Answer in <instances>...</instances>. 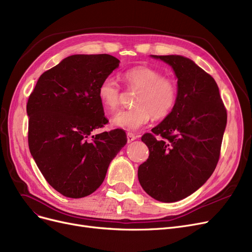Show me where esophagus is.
I'll list each match as a JSON object with an SVG mask.
<instances>
[{
    "instance_id": "esophagus-1",
    "label": "esophagus",
    "mask_w": 252,
    "mask_h": 252,
    "mask_svg": "<svg viewBox=\"0 0 252 252\" xmlns=\"http://www.w3.org/2000/svg\"><path fill=\"white\" fill-rule=\"evenodd\" d=\"M126 138H127V142H128V143H130V142H133L134 140L137 139V137H136L134 134H132V133H127V134H126Z\"/></svg>"
}]
</instances>
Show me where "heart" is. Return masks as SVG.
Returning <instances> with one entry per match:
<instances>
[{
	"instance_id": "heart-1",
	"label": "heart",
	"mask_w": 252,
	"mask_h": 252,
	"mask_svg": "<svg viewBox=\"0 0 252 252\" xmlns=\"http://www.w3.org/2000/svg\"><path fill=\"white\" fill-rule=\"evenodd\" d=\"M123 79L130 89L139 90L132 109L120 110L111 118L113 126L126 130H137L157 119L167 117L177 102V86L173 80L162 77L160 72L144 65L126 70ZM120 86L112 78H105L97 87V96L108 111H114L120 103Z\"/></svg>"
}]
</instances>
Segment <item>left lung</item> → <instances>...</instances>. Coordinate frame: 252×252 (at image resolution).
<instances>
[{
  "label": "left lung",
  "mask_w": 252,
  "mask_h": 252,
  "mask_svg": "<svg viewBox=\"0 0 252 252\" xmlns=\"http://www.w3.org/2000/svg\"><path fill=\"white\" fill-rule=\"evenodd\" d=\"M151 57L173 68L178 94L172 112L141 138L149 157L139 166L138 178L151 198L170 203L190 195L214 172L227 115L215 80L191 60Z\"/></svg>",
  "instance_id": "8db88e82"
}]
</instances>
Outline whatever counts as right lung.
<instances>
[{"mask_svg":"<svg viewBox=\"0 0 252 252\" xmlns=\"http://www.w3.org/2000/svg\"><path fill=\"white\" fill-rule=\"evenodd\" d=\"M119 63L110 54H75L43 73L30 94L31 155L46 181L68 198L99 189L126 144L123 129L91 135L108 123L97 87Z\"/></svg>","mask_w":252,"mask_h":252,"instance_id":"right-lung-1","label":"right lung"}]
</instances>
